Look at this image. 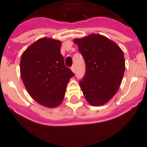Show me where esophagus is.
I'll return each instance as SVG.
<instances>
[{
	"label": "esophagus",
	"mask_w": 147,
	"mask_h": 147,
	"mask_svg": "<svg viewBox=\"0 0 147 147\" xmlns=\"http://www.w3.org/2000/svg\"><path fill=\"white\" fill-rule=\"evenodd\" d=\"M71 71H73V72H74V73H75V67H74V65L71 66Z\"/></svg>",
	"instance_id": "esophagus-1"
}]
</instances>
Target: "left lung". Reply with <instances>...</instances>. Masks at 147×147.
<instances>
[{
  "label": "left lung",
  "instance_id": "1",
  "mask_svg": "<svg viewBox=\"0 0 147 147\" xmlns=\"http://www.w3.org/2000/svg\"><path fill=\"white\" fill-rule=\"evenodd\" d=\"M85 62V74L80 81L90 105L107 103L119 90L125 70L124 53L113 41L101 34L74 39Z\"/></svg>",
  "mask_w": 147,
  "mask_h": 147
}]
</instances>
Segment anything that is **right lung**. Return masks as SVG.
<instances>
[{"instance_id":"obj_1","label":"right lung","mask_w":147,"mask_h":147,"mask_svg":"<svg viewBox=\"0 0 147 147\" xmlns=\"http://www.w3.org/2000/svg\"><path fill=\"white\" fill-rule=\"evenodd\" d=\"M60 48V41L43 37L30 45L20 59V75L28 93L37 103L51 108L62 103L74 76L65 65Z\"/></svg>"}]
</instances>
